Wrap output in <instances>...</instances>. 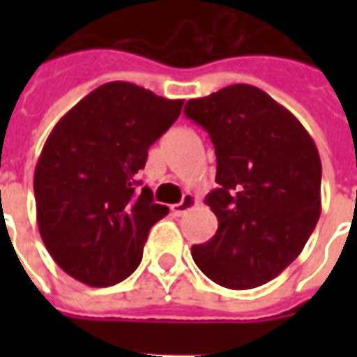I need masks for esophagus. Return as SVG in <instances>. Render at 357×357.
<instances>
[{
    "label": "esophagus",
    "instance_id": "esophagus-1",
    "mask_svg": "<svg viewBox=\"0 0 357 357\" xmlns=\"http://www.w3.org/2000/svg\"><path fill=\"white\" fill-rule=\"evenodd\" d=\"M198 204V200H196L195 195H190V192H187V195L183 196V200L179 202V204H174L170 209H172V213L176 215V217H183L185 213L189 211V209H192V207Z\"/></svg>",
    "mask_w": 357,
    "mask_h": 357
}]
</instances>
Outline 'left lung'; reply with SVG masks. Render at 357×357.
Instances as JSON below:
<instances>
[{"instance_id": "obj_1", "label": "left lung", "mask_w": 357, "mask_h": 357, "mask_svg": "<svg viewBox=\"0 0 357 357\" xmlns=\"http://www.w3.org/2000/svg\"><path fill=\"white\" fill-rule=\"evenodd\" d=\"M183 113L217 153L218 187L206 202L218 229L192 246V259L222 287L271 282L298 257L321 217L315 142L293 113L243 83L189 100Z\"/></svg>"}]
</instances>
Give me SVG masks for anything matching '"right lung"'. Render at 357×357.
<instances>
[{
  "label": "right lung",
  "mask_w": 357,
  "mask_h": 357,
  "mask_svg": "<svg viewBox=\"0 0 357 357\" xmlns=\"http://www.w3.org/2000/svg\"><path fill=\"white\" fill-rule=\"evenodd\" d=\"M183 100L111 81L70 109L35 168L38 231L66 274L109 287L140 265L151 226L168 215L137 179L150 146L178 120Z\"/></svg>",
  "instance_id": "1"
}]
</instances>
